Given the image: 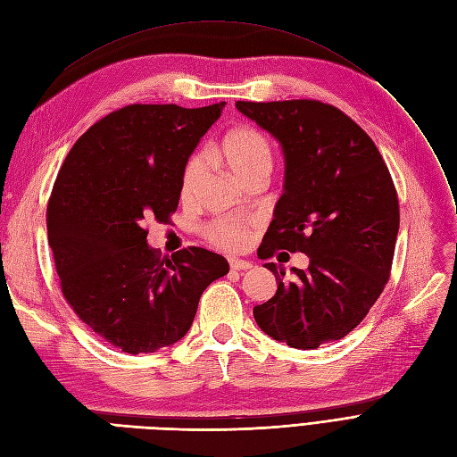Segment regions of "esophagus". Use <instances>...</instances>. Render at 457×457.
<instances>
[{"mask_svg":"<svg viewBox=\"0 0 457 457\" xmlns=\"http://www.w3.org/2000/svg\"><path fill=\"white\" fill-rule=\"evenodd\" d=\"M228 264H230V270H234V272H240V270H249L251 264L249 261H242V259H236V257H232V259H228Z\"/></svg>","mask_w":457,"mask_h":457,"instance_id":"esophagus-1","label":"esophagus"}]
</instances>
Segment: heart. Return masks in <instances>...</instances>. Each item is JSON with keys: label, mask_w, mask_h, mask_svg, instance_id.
Instances as JSON below:
<instances>
[{"label": "heart", "mask_w": 457, "mask_h": 457, "mask_svg": "<svg viewBox=\"0 0 457 457\" xmlns=\"http://www.w3.org/2000/svg\"><path fill=\"white\" fill-rule=\"evenodd\" d=\"M213 156L223 161L236 176L244 178L249 171L261 166L272 164V149L269 139H266L257 129L253 127H234L230 129L219 144L213 147ZM204 161L200 156L188 161L183 171L181 179V196L188 198L202 178ZM206 240L221 249H238L247 242V225L240 221H232V219H217L204 228Z\"/></svg>", "instance_id": "b5f03b06"}]
</instances>
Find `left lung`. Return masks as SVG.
Returning a JSON list of instances; mask_svg holds the SVG:
<instances>
[{
    "label": "left lung",
    "mask_w": 457,
    "mask_h": 457,
    "mask_svg": "<svg viewBox=\"0 0 457 457\" xmlns=\"http://www.w3.org/2000/svg\"><path fill=\"white\" fill-rule=\"evenodd\" d=\"M270 132L286 159V183L259 247L310 257L295 278L274 262L276 295L253 308L257 325L291 348L316 350L353 330L389 279L399 232V200L369 134L335 105L318 100L236 102Z\"/></svg>",
    "instance_id": "1"
}]
</instances>
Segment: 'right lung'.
<instances>
[{
	"label": "right lung",
	"instance_id": "right-lung-1",
	"mask_svg": "<svg viewBox=\"0 0 457 457\" xmlns=\"http://www.w3.org/2000/svg\"><path fill=\"white\" fill-rule=\"evenodd\" d=\"M225 102L187 109L134 104L90 127L68 153L46 206V232L68 304L107 344L151 353L181 340L225 257L187 247L161 257L147 221L178 210L188 156Z\"/></svg>",
	"mask_w": 457,
	"mask_h": 457
}]
</instances>
